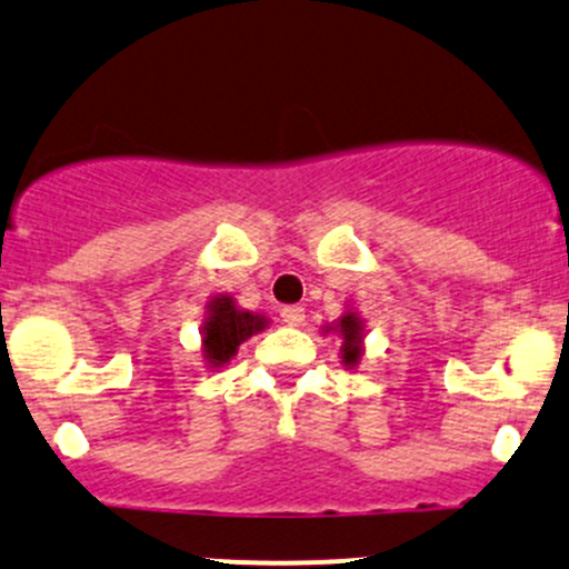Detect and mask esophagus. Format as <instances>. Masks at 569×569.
Returning a JSON list of instances; mask_svg holds the SVG:
<instances>
[{"instance_id":"34e87169","label":"esophagus","mask_w":569,"mask_h":569,"mask_svg":"<svg viewBox=\"0 0 569 569\" xmlns=\"http://www.w3.org/2000/svg\"><path fill=\"white\" fill-rule=\"evenodd\" d=\"M303 307L301 303H290V307H282V320L287 326H301L303 323Z\"/></svg>"}]
</instances>
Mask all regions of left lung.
Here are the masks:
<instances>
[{
	"mask_svg": "<svg viewBox=\"0 0 569 569\" xmlns=\"http://www.w3.org/2000/svg\"><path fill=\"white\" fill-rule=\"evenodd\" d=\"M339 333H342L345 345H342V359L345 365H356V359L361 356V323L356 315H345L339 320Z\"/></svg>",
	"mask_w": 569,
	"mask_h": 569,
	"instance_id": "1",
	"label": "left lung"
}]
</instances>
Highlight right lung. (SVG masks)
<instances>
[{"label": "right lung", "mask_w": 569, "mask_h": 569, "mask_svg": "<svg viewBox=\"0 0 569 569\" xmlns=\"http://www.w3.org/2000/svg\"><path fill=\"white\" fill-rule=\"evenodd\" d=\"M266 328V320L260 315H251V312H241L236 309V303L230 298H216L210 303V318L204 323L202 331V342H204V356L208 361H213L216 367L224 365L227 359H232L238 350V345L243 339H249L251 333Z\"/></svg>", "instance_id": "obj_1"}]
</instances>
